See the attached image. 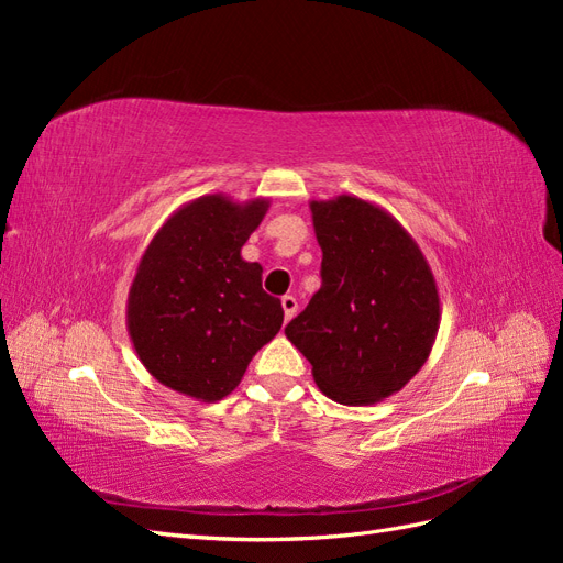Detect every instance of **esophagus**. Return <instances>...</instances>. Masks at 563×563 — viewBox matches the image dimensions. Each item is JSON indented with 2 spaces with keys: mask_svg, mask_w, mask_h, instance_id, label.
<instances>
[{
  "mask_svg": "<svg viewBox=\"0 0 563 563\" xmlns=\"http://www.w3.org/2000/svg\"><path fill=\"white\" fill-rule=\"evenodd\" d=\"M282 310H284V319H294L296 310H298V300L294 296H284L282 298Z\"/></svg>",
  "mask_w": 563,
  "mask_h": 563,
  "instance_id": "obj_1",
  "label": "esophagus"
}]
</instances>
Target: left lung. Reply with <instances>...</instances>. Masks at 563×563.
I'll list each match as a JSON object with an SVG mask.
<instances>
[{"label": "left lung", "mask_w": 563, "mask_h": 563, "mask_svg": "<svg viewBox=\"0 0 563 563\" xmlns=\"http://www.w3.org/2000/svg\"><path fill=\"white\" fill-rule=\"evenodd\" d=\"M321 288L286 338L329 399L378 404L428 362L441 321L439 288L420 246L383 207L354 195L312 199Z\"/></svg>", "instance_id": "8db88e82"}]
</instances>
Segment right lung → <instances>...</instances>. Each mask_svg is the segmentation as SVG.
<instances>
[{"label": "right lung", "mask_w": 563, "mask_h": 563, "mask_svg": "<svg viewBox=\"0 0 563 563\" xmlns=\"http://www.w3.org/2000/svg\"><path fill=\"white\" fill-rule=\"evenodd\" d=\"M267 209L265 197H197L164 220L141 255L126 300L129 338L150 376L178 395L228 397L282 329V302L263 291V267L242 258Z\"/></svg>", "instance_id": "right-lung-1"}]
</instances>
